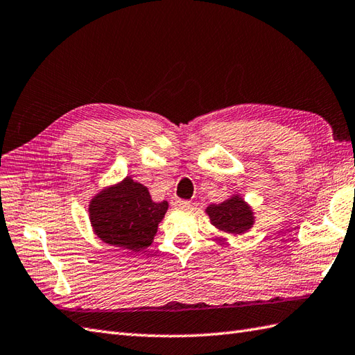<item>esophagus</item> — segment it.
I'll return each mask as SVG.
<instances>
[{
  "label": "esophagus",
  "instance_id": "obj_1",
  "mask_svg": "<svg viewBox=\"0 0 355 355\" xmlns=\"http://www.w3.org/2000/svg\"><path fill=\"white\" fill-rule=\"evenodd\" d=\"M172 205H175V207H187V205H191V201L180 200V198H174V200H172Z\"/></svg>",
  "mask_w": 355,
  "mask_h": 355
}]
</instances>
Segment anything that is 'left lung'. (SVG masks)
<instances>
[{
  "mask_svg": "<svg viewBox=\"0 0 355 355\" xmlns=\"http://www.w3.org/2000/svg\"><path fill=\"white\" fill-rule=\"evenodd\" d=\"M205 211L210 216L211 224L225 233L242 234L254 224L250 205L237 195L220 204L209 205Z\"/></svg>",
  "mask_w": 355,
  "mask_h": 355,
  "instance_id": "1",
  "label": "left lung"
}]
</instances>
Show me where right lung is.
Returning a JSON list of instances; mask_svg holds the SVG:
<instances>
[{
    "instance_id": "obj_1",
    "label": "right lung",
    "mask_w": 355,
    "mask_h": 355,
    "mask_svg": "<svg viewBox=\"0 0 355 355\" xmlns=\"http://www.w3.org/2000/svg\"><path fill=\"white\" fill-rule=\"evenodd\" d=\"M166 210V201L154 202L145 186L127 177L90 201L89 218L103 242L139 252L151 245Z\"/></svg>"
}]
</instances>
